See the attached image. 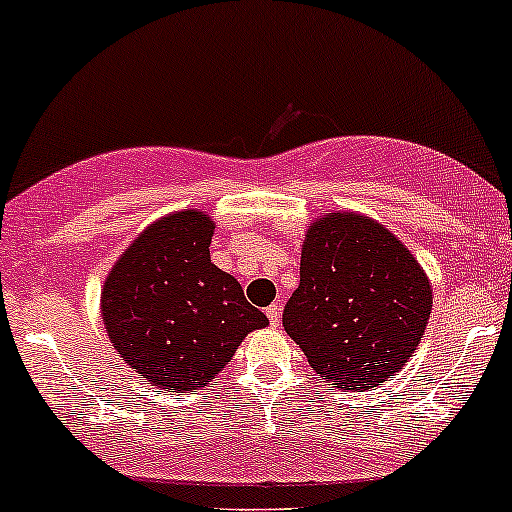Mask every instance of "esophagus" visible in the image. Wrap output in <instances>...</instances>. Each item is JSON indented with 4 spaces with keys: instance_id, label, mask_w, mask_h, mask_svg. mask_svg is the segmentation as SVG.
<instances>
[{
    "instance_id": "obj_1",
    "label": "esophagus",
    "mask_w": 512,
    "mask_h": 512,
    "mask_svg": "<svg viewBox=\"0 0 512 512\" xmlns=\"http://www.w3.org/2000/svg\"><path fill=\"white\" fill-rule=\"evenodd\" d=\"M280 310H283V307H280V302L266 307V315H268V322H271V327H278L280 324Z\"/></svg>"
}]
</instances>
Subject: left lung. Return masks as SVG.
<instances>
[{
    "label": "left lung",
    "mask_w": 512,
    "mask_h": 512,
    "mask_svg": "<svg viewBox=\"0 0 512 512\" xmlns=\"http://www.w3.org/2000/svg\"><path fill=\"white\" fill-rule=\"evenodd\" d=\"M430 312V280L383 224L354 212L312 222L283 327L329 386H383L415 354Z\"/></svg>",
    "instance_id": "1"
}]
</instances>
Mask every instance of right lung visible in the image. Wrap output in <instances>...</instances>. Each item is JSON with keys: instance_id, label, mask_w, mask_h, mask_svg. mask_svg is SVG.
Returning a JSON list of instances; mask_svg holds the SVG:
<instances>
[{"instance_id": "1", "label": "right lung", "mask_w": 512, "mask_h": 512, "mask_svg": "<svg viewBox=\"0 0 512 512\" xmlns=\"http://www.w3.org/2000/svg\"><path fill=\"white\" fill-rule=\"evenodd\" d=\"M212 234L210 214H168L136 236L104 280L109 342L158 390L205 388L241 339L268 324L239 280L210 261Z\"/></svg>"}]
</instances>
